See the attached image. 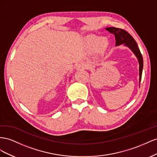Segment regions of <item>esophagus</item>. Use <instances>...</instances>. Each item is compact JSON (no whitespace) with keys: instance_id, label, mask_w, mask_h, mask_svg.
<instances>
[{"instance_id":"esophagus-1","label":"esophagus","mask_w":157,"mask_h":157,"mask_svg":"<svg viewBox=\"0 0 157 157\" xmlns=\"http://www.w3.org/2000/svg\"><path fill=\"white\" fill-rule=\"evenodd\" d=\"M88 68H89V65L87 63H85V62H80L79 64H78L77 66H76V69L78 70L87 69Z\"/></svg>"}]
</instances>
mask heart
Here are the masks:
<instances>
[{"label":"heart","instance_id":"b5f03b06","mask_svg":"<svg viewBox=\"0 0 157 157\" xmlns=\"http://www.w3.org/2000/svg\"><path fill=\"white\" fill-rule=\"evenodd\" d=\"M87 42L91 46H96L99 50L104 49L108 44V40L106 37H101L97 38V37L94 35H91L87 37Z\"/></svg>","mask_w":157,"mask_h":157}]
</instances>
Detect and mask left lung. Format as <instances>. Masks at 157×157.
Listing matches in <instances>:
<instances>
[{"instance_id":"obj_1","label":"left lung","mask_w":157,"mask_h":157,"mask_svg":"<svg viewBox=\"0 0 157 157\" xmlns=\"http://www.w3.org/2000/svg\"><path fill=\"white\" fill-rule=\"evenodd\" d=\"M106 29L109 31L112 34H114L116 39V46L124 44L125 46L129 47L132 51L136 56L140 64V84L141 80V75L143 67V60L140 48L137 47V44L135 39L133 38L132 35L125 31L120 28H116L111 27V28H106Z\"/></svg>"}]
</instances>
